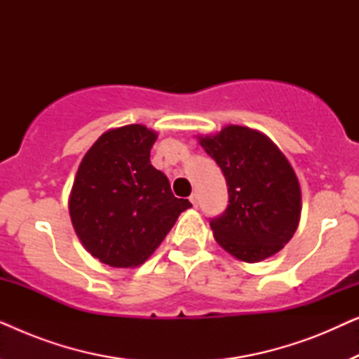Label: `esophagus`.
<instances>
[{"label":"esophagus","instance_id":"esophagus-1","mask_svg":"<svg viewBox=\"0 0 359 359\" xmlns=\"http://www.w3.org/2000/svg\"><path fill=\"white\" fill-rule=\"evenodd\" d=\"M189 201H191V204L194 205V208H198V204H199V198H198V194H191V198H189Z\"/></svg>","mask_w":359,"mask_h":359}]
</instances>
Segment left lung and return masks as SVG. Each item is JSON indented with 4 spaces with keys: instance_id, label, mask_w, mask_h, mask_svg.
I'll use <instances>...</instances> for the list:
<instances>
[{
    "instance_id": "obj_1",
    "label": "left lung",
    "mask_w": 359,
    "mask_h": 359,
    "mask_svg": "<svg viewBox=\"0 0 359 359\" xmlns=\"http://www.w3.org/2000/svg\"><path fill=\"white\" fill-rule=\"evenodd\" d=\"M198 139L229 186L227 209L210 219L214 238L247 263L276 255L301 219V186L291 163L271 139L250 127L227 126Z\"/></svg>"
}]
</instances>
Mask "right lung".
Wrapping results in <instances>:
<instances>
[{"mask_svg":"<svg viewBox=\"0 0 359 359\" xmlns=\"http://www.w3.org/2000/svg\"><path fill=\"white\" fill-rule=\"evenodd\" d=\"M156 132L142 124L102 134L73 183L68 209L73 229L91 257L114 268H135L160 247L188 199L171 193L166 176L150 163Z\"/></svg>","mask_w":359,"mask_h":359,"instance_id":"1","label":"right lung"}]
</instances>
